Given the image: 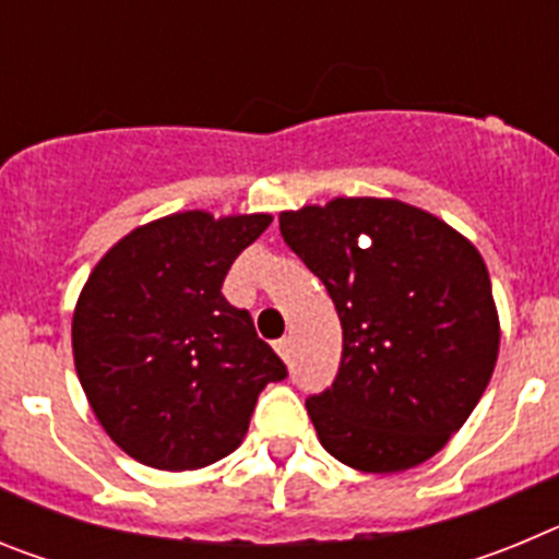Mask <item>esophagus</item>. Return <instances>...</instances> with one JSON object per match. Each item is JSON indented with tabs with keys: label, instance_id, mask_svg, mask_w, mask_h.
I'll list each match as a JSON object with an SVG mask.
<instances>
[{
	"label": "esophagus",
	"instance_id": "obj_1",
	"mask_svg": "<svg viewBox=\"0 0 559 559\" xmlns=\"http://www.w3.org/2000/svg\"><path fill=\"white\" fill-rule=\"evenodd\" d=\"M274 349H276V353H280V358H283L285 364H288V360H290V338L274 341Z\"/></svg>",
	"mask_w": 559,
	"mask_h": 559
}]
</instances>
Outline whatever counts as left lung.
Segmentation results:
<instances>
[{
  "label": "left lung",
  "instance_id": "obj_1",
  "mask_svg": "<svg viewBox=\"0 0 559 559\" xmlns=\"http://www.w3.org/2000/svg\"><path fill=\"white\" fill-rule=\"evenodd\" d=\"M280 231L341 319L338 374L305 400L324 451L364 473L442 451L481 400L501 341L476 246L392 199L283 212Z\"/></svg>",
  "mask_w": 559,
  "mask_h": 559
}]
</instances>
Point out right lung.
<instances>
[{"mask_svg": "<svg viewBox=\"0 0 559 559\" xmlns=\"http://www.w3.org/2000/svg\"><path fill=\"white\" fill-rule=\"evenodd\" d=\"M271 215L192 210L140 226L88 276L72 319L81 386L108 437L159 471L229 456L257 397L288 378L249 310L224 299L226 271Z\"/></svg>", "mask_w": 559, "mask_h": 559, "instance_id": "right-lung-1", "label": "right lung"}]
</instances>
